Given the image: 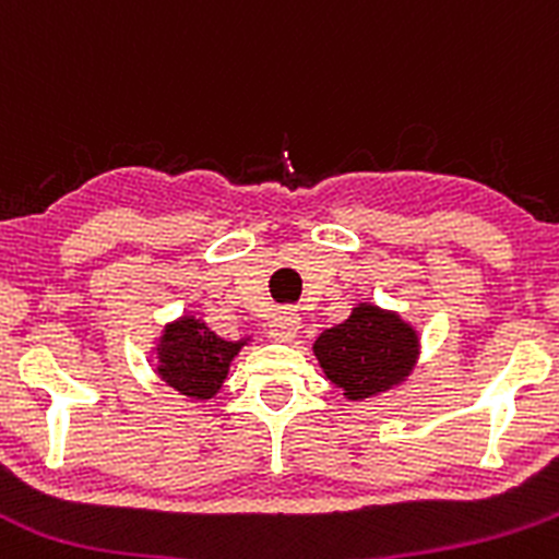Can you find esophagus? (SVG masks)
Returning a JSON list of instances; mask_svg holds the SVG:
<instances>
[{
    "label": "esophagus",
    "instance_id": "1",
    "mask_svg": "<svg viewBox=\"0 0 559 559\" xmlns=\"http://www.w3.org/2000/svg\"><path fill=\"white\" fill-rule=\"evenodd\" d=\"M298 329H301V320L293 309H277L272 323H269V336L277 342H287L298 334Z\"/></svg>",
    "mask_w": 559,
    "mask_h": 559
}]
</instances>
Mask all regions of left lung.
<instances>
[{
  "label": "left lung",
  "instance_id": "1",
  "mask_svg": "<svg viewBox=\"0 0 559 559\" xmlns=\"http://www.w3.org/2000/svg\"><path fill=\"white\" fill-rule=\"evenodd\" d=\"M312 350L347 400H367L407 378L418 356V334L400 314L358 304L345 323L314 340Z\"/></svg>",
  "mask_w": 559,
  "mask_h": 559
}]
</instances>
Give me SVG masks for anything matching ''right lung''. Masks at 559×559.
Segmentation results:
<instances>
[{"label":"right lung","mask_w":559,"mask_h":559,"mask_svg":"<svg viewBox=\"0 0 559 559\" xmlns=\"http://www.w3.org/2000/svg\"><path fill=\"white\" fill-rule=\"evenodd\" d=\"M245 340L230 342L195 318H181L165 329L157 345L159 378L192 400H212L228 378V367Z\"/></svg>","instance_id":"right-lung-1"}]
</instances>
